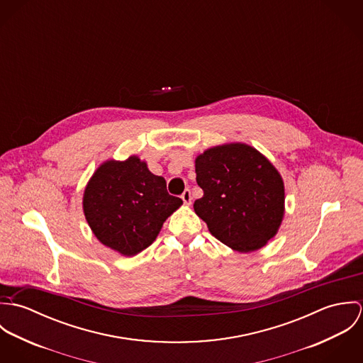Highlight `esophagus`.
Returning a JSON list of instances; mask_svg holds the SVG:
<instances>
[{
  "label": "esophagus",
  "mask_w": 363,
  "mask_h": 363,
  "mask_svg": "<svg viewBox=\"0 0 363 363\" xmlns=\"http://www.w3.org/2000/svg\"><path fill=\"white\" fill-rule=\"evenodd\" d=\"M182 200H183V203H184L186 206H190V204H191V191H190L189 189H186V190L183 191Z\"/></svg>",
  "instance_id": "esophagus-1"
}]
</instances>
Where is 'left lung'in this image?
<instances>
[{
  "instance_id": "8db88e82",
  "label": "left lung",
  "mask_w": 363,
  "mask_h": 363,
  "mask_svg": "<svg viewBox=\"0 0 363 363\" xmlns=\"http://www.w3.org/2000/svg\"><path fill=\"white\" fill-rule=\"evenodd\" d=\"M196 173L204 196L194 211L212 236L250 253L277 235L285 211L284 182L257 150L242 143L209 148L196 157Z\"/></svg>"
}]
</instances>
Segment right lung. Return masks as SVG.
Listing matches in <instances>:
<instances>
[{
	"instance_id": "1",
	"label": "right lung",
	"mask_w": 363,
	"mask_h": 363,
	"mask_svg": "<svg viewBox=\"0 0 363 363\" xmlns=\"http://www.w3.org/2000/svg\"><path fill=\"white\" fill-rule=\"evenodd\" d=\"M85 218L104 246L131 257L151 246L163 222L183 204L170 196L166 180L138 156L106 160L84 193Z\"/></svg>"
}]
</instances>
